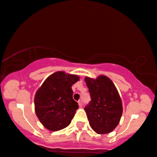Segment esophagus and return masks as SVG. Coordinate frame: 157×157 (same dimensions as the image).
Wrapping results in <instances>:
<instances>
[{
	"label": "esophagus",
	"instance_id": "obj_1",
	"mask_svg": "<svg viewBox=\"0 0 157 157\" xmlns=\"http://www.w3.org/2000/svg\"><path fill=\"white\" fill-rule=\"evenodd\" d=\"M78 105H79V107H82V100H79V101H78Z\"/></svg>",
	"mask_w": 157,
	"mask_h": 157
}]
</instances>
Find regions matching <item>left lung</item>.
Returning a JSON list of instances; mask_svg holds the SVG:
<instances>
[{
	"label": "left lung",
	"mask_w": 157,
	"mask_h": 157,
	"mask_svg": "<svg viewBox=\"0 0 157 157\" xmlns=\"http://www.w3.org/2000/svg\"><path fill=\"white\" fill-rule=\"evenodd\" d=\"M91 100L85 111L90 125L96 133L108 134L118 125L122 114V104L117 90L105 75L96 79L85 78Z\"/></svg>",
	"instance_id": "1"
}]
</instances>
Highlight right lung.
Masks as SVG:
<instances>
[{
	"label": "right lung",
	"mask_w": 157,
	"mask_h": 157,
	"mask_svg": "<svg viewBox=\"0 0 157 157\" xmlns=\"http://www.w3.org/2000/svg\"><path fill=\"white\" fill-rule=\"evenodd\" d=\"M79 80L74 75L57 72L45 79L35 97V110L40 122L56 132L67 127L78 109L72 98V85Z\"/></svg>",
	"instance_id": "add662e5"
}]
</instances>
